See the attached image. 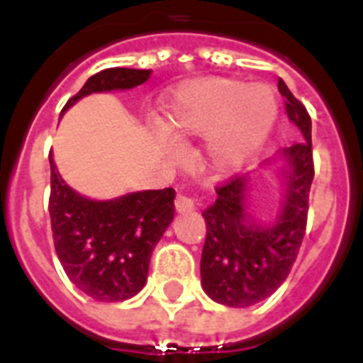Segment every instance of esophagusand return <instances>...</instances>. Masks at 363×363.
I'll use <instances>...</instances> for the list:
<instances>
[{"mask_svg": "<svg viewBox=\"0 0 363 363\" xmlns=\"http://www.w3.org/2000/svg\"><path fill=\"white\" fill-rule=\"evenodd\" d=\"M175 211L179 215H188V213H192L194 211V199L186 198V196H177L175 199Z\"/></svg>", "mask_w": 363, "mask_h": 363, "instance_id": "1", "label": "esophagus"}]
</instances>
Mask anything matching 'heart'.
<instances>
[{
	"label": "heart",
	"instance_id": "1",
	"mask_svg": "<svg viewBox=\"0 0 363 363\" xmlns=\"http://www.w3.org/2000/svg\"><path fill=\"white\" fill-rule=\"evenodd\" d=\"M277 116L279 101L267 84L201 77L171 94L160 115V130L177 147L205 137V167L215 175H233L262 150Z\"/></svg>",
	"mask_w": 363,
	"mask_h": 363
}]
</instances>
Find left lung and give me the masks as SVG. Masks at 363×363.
<instances>
[{"instance_id":"1","label":"left lung","mask_w":363,"mask_h":363,"mask_svg":"<svg viewBox=\"0 0 363 363\" xmlns=\"http://www.w3.org/2000/svg\"><path fill=\"white\" fill-rule=\"evenodd\" d=\"M279 90L286 99V115L305 141L282 148L262 167L279 164L282 199L269 222L256 220L247 209L252 175L233 177L216 188V201L203 211L207 238L201 252V286L216 303L250 307L264 301L286 281L301 247L315 177L311 116L282 79Z\"/></svg>"}]
</instances>
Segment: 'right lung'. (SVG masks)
<instances>
[{
	"mask_svg": "<svg viewBox=\"0 0 363 363\" xmlns=\"http://www.w3.org/2000/svg\"><path fill=\"white\" fill-rule=\"evenodd\" d=\"M150 69L111 67L84 82L65 104L62 115L90 94L131 90ZM50 162V226L54 248L65 275L96 301H124L147 282L154 247L175 216V190H143L115 199H90L62 179L52 152Z\"/></svg>",
	"mask_w": 363,
	"mask_h": 363,
	"instance_id": "add662e5",
	"label": "right lung"
}]
</instances>
